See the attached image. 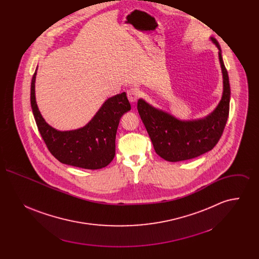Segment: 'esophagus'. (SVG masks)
<instances>
[{"instance_id": "esophagus-1", "label": "esophagus", "mask_w": 259, "mask_h": 259, "mask_svg": "<svg viewBox=\"0 0 259 259\" xmlns=\"http://www.w3.org/2000/svg\"><path fill=\"white\" fill-rule=\"evenodd\" d=\"M140 96V90L136 87H132L127 90V97L130 102H136Z\"/></svg>"}]
</instances>
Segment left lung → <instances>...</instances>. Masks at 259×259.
<instances>
[{
  "label": "left lung",
  "instance_id": "1",
  "mask_svg": "<svg viewBox=\"0 0 259 259\" xmlns=\"http://www.w3.org/2000/svg\"><path fill=\"white\" fill-rule=\"evenodd\" d=\"M212 40L220 50L223 95L218 108L208 117L195 121H180L163 111L153 109L143 100L138 101V111L153 148L165 160L177 162L198 157L211 150L222 138L229 116L231 91L221 47L214 38Z\"/></svg>",
  "mask_w": 259,
  "mask_h": 259
}]
</instances>
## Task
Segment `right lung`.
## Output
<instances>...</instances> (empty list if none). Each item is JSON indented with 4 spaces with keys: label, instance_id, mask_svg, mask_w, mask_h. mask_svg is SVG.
<instances>
[{
    "label": "right lung",
    "instance_id": "1",
    "mask_svg": "<svg viewBox=\"0 0 259 259\" xmlns=\"http://www.w3.org/2000/svg\"><path fill=\"white\" fill-rule=\"evenodd\" d=\"M37 70L31 82V107L40 136L50 153L63 164L97 170L108 166L115 154V136L121 116L131 110L126 93L108 99L84 127L60 132L45 121L35 97Z\"/></svg>",
    "mask_w": 259,
    "mask_h": 259
}]
</instances>
